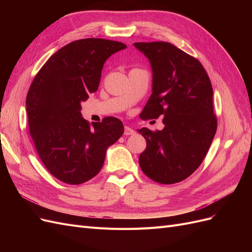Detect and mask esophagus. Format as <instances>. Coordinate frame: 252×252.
<instances>
[{
	"mask_svg": "<svg viewBox=\"0 0 252 252\" xmlns=\"http://www.w3.org/2000/svg\"><path fill=\"white\" fill-rule=\"evenodd\" d=\"M134 133H135V131L133 130L132 128L128 127V126H125V128H124V134H125V135H132V134H134Z\"/></svg>",
	"mask_w": 252,
	"mask_h": 252,
	"instance_id": "1",
	"label": "esophagus"
}]
</instances>
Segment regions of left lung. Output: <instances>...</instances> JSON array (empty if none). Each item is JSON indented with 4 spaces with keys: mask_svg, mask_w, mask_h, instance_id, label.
<instances>
[{
    "mask_svg": "<svg viewBox=\"0 0 252 252\" xmlns=\"http://www.w3.org/2000/svg\"><path fill=\"white\" fill-rule=\"evenodd\" d=\"M152 68V94L142 120L164 117L163 130L138 129L147 146L139 158L143 172L161 184L187 179L202 164L218 127L213 90L201 62L168 42L134 43Z\"/></svg>",
    "mask_w": 252,
    "mask_h": 252,
    "instance_id": "left-lung-1",
    "label": "left lung"
}]
</instances>
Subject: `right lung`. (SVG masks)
<instances>
[{
  "label": "right lung",
  "mask_w": 252,
  "mask_h": 252,
  "mask_svg": "<svg viewBox=\"0 0 252 252\" xmlns=\"http://www.w3.org/2000/svg\"><path fill=\"white\" fill-rule=\"evenodd\" d=\"M125 48L124 43L105 39L73 41L48 59L29 87V133L44 166L66 184L95 177L106 150L124 133L123 123L114 117L91 128L82 118L81 103L97 90L105 61Z\"/></svg>",
  "instance_id": "1"
}]
</instances>
